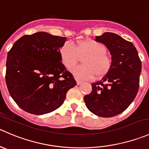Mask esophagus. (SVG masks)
<instances>
[{
	"label": "esophagus",
	"mask_w": 149,
	"mask_h": 149,
	"mask_svg": "<svg viewBox=\"0 0 149 149\" xmlns=\"http://www.w3.org/2000/svg\"><path fill=\"white\" fill-rule=\"evenodd\" d=\"M76 84H77V85H80L82 84V81H79V80H77L76 81Z\"/></svg>",
	"instance_id": "34e87169"
}]
</instances>
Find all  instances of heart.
<instances>
[{
  "label": "heart",
  "instance_id": "1",
  "mask_svg": "<svg viewBox=\"0 0 149 149\" xmlns=\"http://www.w3.org/2000/svg\"><path fill=\"white\" fill-rule=\"evenodd\" d=\"M86 55L83 58L84 65H79L72 70L73 76L80 80H88L106 75L112 66V58L106 53L105 46L92 39L79 41L76 46L66 43L60 49V58L63 65L68 70L73 68L79 60V56Z\"/></svg>",
  "mask_w": 149,
  "mask_h": 149
}]
</instances>
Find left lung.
<instances>
[{"mask_svg": "<svg viewBox=\"0 0 149 149\" xmlns=\"http://www.w3.org/2000/svg\"><path fill=\"white\" fill-rule=\"evenodd\" d=\"M111 53L112 66L102 79L92 84V91L84 96L86 106L94 114L112 117L129 107L139 89L141 61L133 44L113 33L96 36Z\"/></svg>", "mask_w": 149, "mask_h": 149, "instance_id": "obj_1", "label": "left lung"}]
</instances>
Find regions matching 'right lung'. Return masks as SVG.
Returning <instances> with one entry per match:
<instances>
[{"label": "right lung", "mask_w": 149, "mask_h": 149, "mask_svg": "<svg viewBox=\"0 0 149 149\" xmlns=\"http://www.w3.org/2000/svg\"><path fill=\"white\" fill-rule=\"evenodd\" d=\"M65 37L46 32L25 35L8 52L6 82L16 103L24 111L42 115L64 102L66 93L76 85L60 58Z\"/></svg>", "instance_id": "1"}]
</instances>
